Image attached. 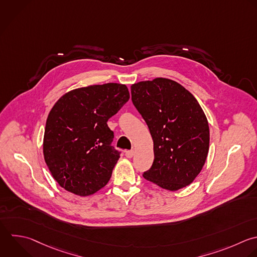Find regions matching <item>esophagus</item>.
I'll return each instance as SVG.
<instances>
[{"label": "esophagus", "mask_w": 257, "mask_h": 257, "mask_svg": "<svg viewBox=\"0 0 257 257\" xmlns=\"http://www.w3.org/2000/svg\"><path fill=\"white\" fill-rule=\"evenodd\" d=\"M134 156H135V151H134V150H131V151H126V152H125V157H126V158L131 159V158H133Z\"/></svg>", "instance_id": "obj_1"}]
</instances>
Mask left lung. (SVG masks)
I'll return each instance as SVG.
<instances>
[{"instance_id": "1", "label": "left lung", "mask_w": 257, "mask_h": 257, "mask_svg": "<svg viewBox=\"0 0 257 257\" xmlns=\"http://www.w3.org/2000/svg\"><path fill=\"white\" fill-rule=\"evenodd\" d=\"M131 91L154 142V163L144 178L170 191L190 185L209 151L208 120L199 102L181 84L162 77L135 83Z\"/></svg>"}]
</instances>
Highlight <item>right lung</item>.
Instances as JSON below:
<instances>
[{
    "label": "right lung",
    "mask_w": 257,
    "mask_h": 257,
    "mask_svg": "<svg viewBox=\"0 0 257 257\" xmlns=\"http://www.w3.org/2000/svg\"><path fill=\"white\" fill-rule=\"evenodd\" d=\"M130 99L124 84L105 83L73 89L50 110L43 154L55 181L66 191L89 196L109 181L119 159L107 120Z\"/></svg>",
    "instance_id": "add662e5"
}]
</instances>
